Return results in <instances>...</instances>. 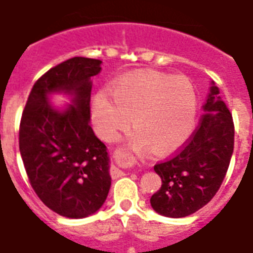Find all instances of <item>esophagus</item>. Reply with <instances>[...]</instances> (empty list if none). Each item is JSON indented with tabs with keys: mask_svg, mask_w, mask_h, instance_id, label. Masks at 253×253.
I'll return each mask as SVG.
<instances>
[{
	"mask_svg": "<svg viewBox=\"0 0 253 253\" xmlns=\"http://www.w3.org/2000/svg\"><path fill=\"white\" fill-rule=\"evenodd\" d=\"M110 174H112V176H113V178H120V176H124L125 172L123 171V169H120L117 166H113V167H112V169H110Z\"/></svg>",
	"mask_w": 253,
	"mask_h": 253,
	"instance_id": "obj_1",
	"label": "esophagus"
}]
</instances>
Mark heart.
<instances>
[{"instance_id": "obj_1", "label": "heart", "mask_w": 253, "mask_h": 253, "mask_svg": "<svg viewBox=\"0 0 253 253\" xmlns=\"http://www.w3.org/2000/svg\"><path fill=\"white\" fill-rule=\"evenodd\" d=\"M109 95L98 91L90 106V120L99 139L113 141L132 125L129 143L136 151L172 152L193 132L198 94L191 81L158 71L124 75L109 84Z\"/></svg>"}]
</instances>
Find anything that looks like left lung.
Here are the masks:
<instances>
[{
	"label": "left lung",
	"mask_w": 253,
	"mask_h": 253,
	"mask_svg": "<svg viewBox=\"0 0 253 253\" xmlns=\"http://www.w3.org/2000/svg\"><path fill=\"white\" fill-rule=\"evenodd\" d=\"M204 112L200 126L183 149L154 167L162 187L151 197V206L165 217H187L209 204L229 167L235 126L213 81Z\"/></svg>",
	"instance_id": "8db88e82"
}]
</instances>
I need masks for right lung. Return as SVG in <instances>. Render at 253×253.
Wrapping results in <instances>:
<instances>
[{"label": "right lung", "mask_w": 253, "mask_h": 253, "mask_svg": "<svg viewBox=\"0 0 253 253\" xmlns=\"http://www.w3.org/2000/svg\"><path fill=\"white\" fill-rule=\"evenodd\" d=\"M101 60L75 56L32 87L20 124V154L35 193L55 213L84 218L101 209L112 185L108 148L90 126V95ZM55 93L70 104L56 107Z\"/></svg>", "instance_id": "1"}]
</instances>
